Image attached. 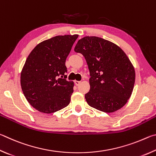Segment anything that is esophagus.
I'll list each match as a JSON object with an SVG mask.
<instances>
[{
  "label": "esophagus",
  "mask_w": 156,
  "mask_h": 156,
  "mask_svg": "<svg viewBox=\"0 0 156 156\" xmlns=\"http://www.w3.org/2000/svg\"><path fill=\"white\" fill-rule=\"evenodd\" d=\"M75 83L76 86H80V84L81 83V81H75Z\"/></svg>",
  "instance_id": "34e87169"
}]
</instances>
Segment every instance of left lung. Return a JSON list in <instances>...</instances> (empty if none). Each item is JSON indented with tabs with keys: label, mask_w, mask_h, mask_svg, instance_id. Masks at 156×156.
<instances>
[{
	"label": "left lung",
	"mask_w": 156,
	"mask_h": 156,
	"mask_svg": "<svg viewBox=\"0 0 156 156\" xmlns=\"http://www.w3.org/2000/svg\"><path fill=\"white\" fill-rule=\"evenodd\" d=\"M75 51L85 57L90 71L88 104L106 113L126 104L135 83V70L127 55L115 44L96 36L78 41Z\"/></svg>",
	"instance_id": "1"
}]
</instances>
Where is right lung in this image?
Listing matches in <instances>:
<instances>
[{
    "label": "right lung",
    "mask_w": 156,
    "mask_h": 156,
    "mask_svg": "<svg viewBox=\"0 0 156 156\" xmlns=\"http://www.w3.org/2000/svg\"><path fill=\"white\" fill-rule=\"evenodd\" d=\"M78 35H57L43 41L29 55L20 74V85L30 105L51 114L70 103L74 83L67 81L66 59Z\"/></svg>",
    "instance_id": "right-lung-1"
}]
</instances>
